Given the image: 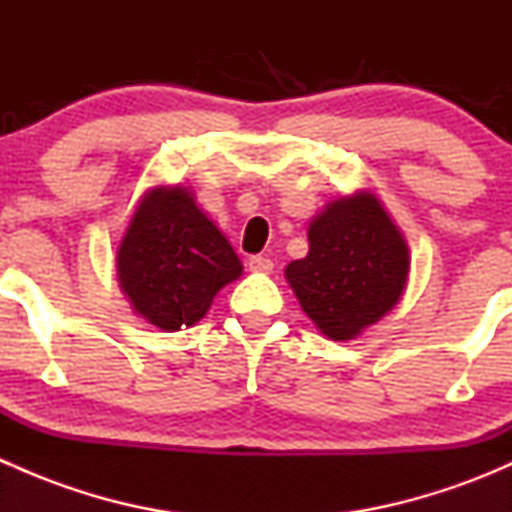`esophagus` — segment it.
<instances>
[{
  "label": "esophagus",
  "instance_id": "34e87169",
  "mask_svg": "<svg viewBox=\"0 0 512 512\" xmlns=\"http://www.w3.org/2000/svg\"><path fill=\"white\" fill-rule=\"evenodd\" d=\"M247 265H250V270L252 272H272V267H275V262L270 260V257H265V255H252L250 260H247Z\"/></svg>",
  "mask_w": 512,
  "mask_h": 512
}]
</instances>
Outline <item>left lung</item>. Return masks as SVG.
I'll list each match as a JSON object with an SVG mask.
<instances>
[{"instance_id":"1","label":"left lung","mask_w":512,"mask_h":512,"mask_svg":"<svg viewBox=\"0 0 512 512\" xmlns=\"http://www.w3.org/2000/svg\"><path fill=\"white\" fill-rule=\"evenodd\" d=\"M307 237V257L289 262L285 275L322 334L347 342L396 307L409 247L376 195L361 190L329 203Z\"/></svg>"}]
</instances>
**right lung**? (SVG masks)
Masks as SVG:
<instances>
[{"label":"right lung","mask_w":512,"mask_h":512,"mask_svg":"<svg viewBox=\"0 0 512 512\" xmlns=\"http://www.w3.org/2000/svg\"><path fill=\"white\" fill-rule=\"evenodd\" d=\"M116 267L131 307L165 332L200 322L215 294L242 275L230 242L180 185L143 195Z\"/></svg>","instance_id":"obj_1"}]
</instances>
